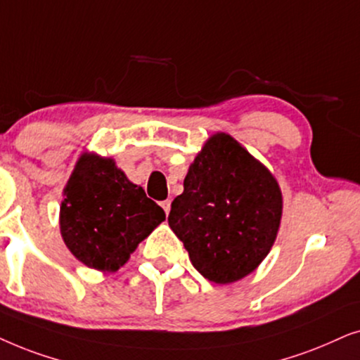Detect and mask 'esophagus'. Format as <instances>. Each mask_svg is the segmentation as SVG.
<instances>
[{
    "mask_svg": "<svg viewBox=\"0 0 360 360\" xmlns=\"http://www.w3.org/2000/svg\"><path fill=\"white\" fill-rule=\"evenodd\" d=\"M161 207L165 209V212H166V214H169V210H171V200H169V199L162 200V202H161Z\"/></svg>",
    "mask_w": 360,
    "mask_h": 360,
    "instance_id": "1",
    "label": "esophagus"
}]
</instances>
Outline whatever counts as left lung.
Instances as JSON below:
<instances>
[{
	"instance_id": "1",
	"label": "left lung",
	"mask_w": 360,
	"mask_h": 360,
	"mask_svg": "<svg viewBox=\"0 0 360 360\" xmlns=\"http://www.w3.org/2000/svg\"><path fill=\"white\" fill-rule=\"evenodd\" d=\"M281 209V191L270 171L232 136L217 133L191 165L167 222L195 270L225 285L268 255Z\"/></svg>"
}]
</instances>
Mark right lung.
<instances>
[{
    "mask_svg": "<svg viewBox=\"0 0 360 360\" xmlns=\"http://www.w3.org/2000/svg\"><path fill=\"white\" fill-rule=\"evenodd\" d=\"M64 195L62 238L77 260L95 270H118L166 219L145 189L130 183L108 158H80Z\"/></svg>",
    "mask_w": 360,
    "mask_h": 360,
    "instance_id": "1",
    "label": "right lung"
}]
</instances>
